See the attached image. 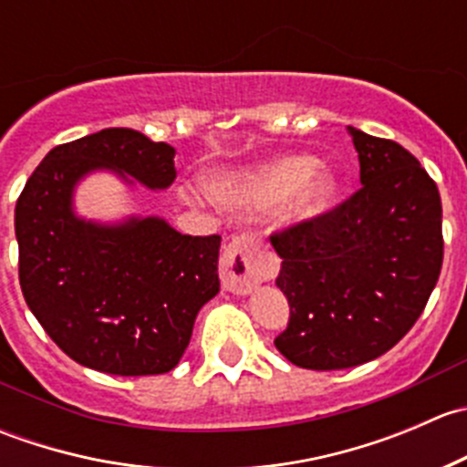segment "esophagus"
I'll list each match as a JSON object with an SVG mask.
<instances>
[{
  "label": "esophagus",
  "mask_w": 467,
  "mask_h": 467,
  "mask_svg": "<svg viewBox=\"0 0 467 467\" xmlns=\"http://www.w3.org/2000/svg\"><path fill=\"white\" fill-rule=\"evenodd\" d=\"M271 273V262L257 246L253 234H239L225 246L221 257V282L223 289L246 296L262 285Z\"/></svg>",
  "instance_id": "1"
}]
</instances>
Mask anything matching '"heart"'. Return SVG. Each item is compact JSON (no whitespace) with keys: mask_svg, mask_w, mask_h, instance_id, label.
I'll return each instance as SVG.
<instances>
[{"mask_svg":"<svg viewBox=\"0 0 467 467\" xmlns=\"http://www.w3.org/2000/svg\"><path fill=\"white\" fill-rule=\"evenodd\" d=\"M312 155H282L253 171L214 178L216 199L246 210H275L289 203L296 221H314L334 205L338 181L332 171H318Z\"/></svg>","mask_w":467,"mask_h":467,"instance_id":"obj_1","label":"heart"}]
</instances>
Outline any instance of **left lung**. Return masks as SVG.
I'll return each mask as SVG.
<instances>
[{
  "label": "left lung",
  "instance_id": "8db88e82",
  "mask_svg": "<svg viewBox=\"0 0 467 467\" xmlns=\"http://www.w3.org/2000/svg\"><path fill=\"white\" fill-rule=\"evenodd\" d=\"M359 192L271 246L291 307L275 348L300 368L341 370L389 352L418 321L442 266L436 182L390 140L348 126Z\"/></svg>",
  "mask_w": 467,
  "mask_h": 467
}]
</instances>
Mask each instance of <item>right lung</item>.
<instances>
[{"label": "right lung", "mask_w": 467, "mask_h": 467, "mask_svg": "<svg viewBox=\"0 0 467 467\" xmlns=\"http://www.w3.org/2000/svg\"><path fill=\"white\" fill-rule=\"evenodd\" d=\"M176 149L133 129H103L45 155L16 205L20 286L56 346L86 368L121 378L176 368L196 314L219 294V234H181L160 216L115 223L78 216L89 173L167 190Z\"/></svg>", "instance_id": "1"}]
</instances>
